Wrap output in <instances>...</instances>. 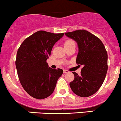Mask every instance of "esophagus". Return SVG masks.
Returning <instances> with one entry per match:
<instances>
[{"label":"esophagus","instance_id":"34e87169","mask_svg":"<svg viewBox=\"0 0 121 121\" xmlns=\"http://www.w3.org/2000/svg\"><path fill=\"white\" fill-rule=\"evenodd\" d=\"M64 71V73H69V71L67 70H64V71Z\"/></svg>","mask_w":121,"mask_h":121}]
</instances>
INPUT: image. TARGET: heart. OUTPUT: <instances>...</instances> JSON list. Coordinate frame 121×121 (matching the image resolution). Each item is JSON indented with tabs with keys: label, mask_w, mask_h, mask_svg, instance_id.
<instances>
[{
	"label": "heart",
	"mask_w": 121,
	"mask_h": 121,
	"mask_svg": "<svg viewBox=\"0 0 121 121\" xmlns=\"http://www.w3.org/2000/svg\"><path fill=\"white\" fill-rule=\"evenodd\" d=\"M72 43H74V42L73 40H71V39H68V40H67L64 43V46L69 45V44H72Z\"/></svg>",
	"instance_id": "1"
}]
</instances>
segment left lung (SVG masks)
I'll use <instances>...</instances> for the list:
<instances>
[{
    "mask_svg": "<svg viewBox=\"0 0 121 121\" xmlns=\"http://www.w3.org/2000/svg\"><path fill=\"white\" fill-rule=\"evenodd\" d=\"M65 34L77 43L76 63L83 65L80 76L73 72L74 78L70 82V87L77 96H92L105 80L108 71L107 51L100 39L87 31L77 30Z\"/></svg>",
    "mask_w": 121,
    "mask_h": 121,
    "instance_id": "obj_1",
    "label": "left lung"
}]
</instances>
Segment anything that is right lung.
Returning <instances> with one entry per match:
<instances>
[{
	"mask_svg": "<svg viewBox=\"0 0 121 121\" xmlns=\"http://www.w3.org/2000/svg\"><path fill=\"white\" fill-rule=\"evenodd\" d=\"M64 34L37 31L26 38L17 50L15 64L20 83L35 99H45L51 95L63 74L62 69L48 67L47 60L54 45Z\"/></svg>",
	"mask_w": 121,
	"mask_h": 121,
	"instance_id": "1",
	"label": "right lung"
}]
</instances>
